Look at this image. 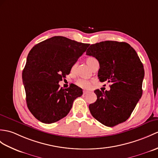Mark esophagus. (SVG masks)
<instances>
[{"instance_id": "obj_1", "label": "esophagus", "mask_w": 158, "mask_h": 158, "mask_svg": "<svg viewBox=\"0 0 158 158\" xmlns=\"http://www.w3.org/2000/svg\"><path fill=\"white\" fill-rule=\"evenodd\" d=\"M89 91H87V90H84V91H83V94H84V95L87 94H89Z\"/></svg>"}]
</instances>
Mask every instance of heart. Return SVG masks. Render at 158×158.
I'll use <instances>...</instances> for the list:
<instances>
[{
  "mask_svg": "<svg viewBox=\"0 0 158 158\" xmlns=\"http://www.w3.org/2000/svg\"><path fill=\"white\" fill-rule=\"evenodd\" d=\"M85 62H86L87 64L89 66V67L91 69H92L94 67L95 64H96V62H98V60L94 57H88V58H86ZM77 64L75 63L72 66V68H71V72L72 73L75 72L76 67H77ZM76 85H77L78 86H79L81 87H83V88H88V87H89L91 83H90L89 81H86V80L78 79L76 81Z\"/></svg>",
  "mask_w": 158,
  "mask_h": 158,
  "instance_id": "1",
  "label": "heart"
}]
</instances>
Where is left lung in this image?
<instances>
[{"mask_svg":"<svg viewBox=\"0 0 158 158\" xmlns=\"http://www.w3.org/2000/svg\"><path fill=\"white\" fill-rule=\"evenodd\" d=\"M86 54L98 60L100 81L112 83L109 91H94L97 100L89 106L91 115L107 127L125 122L143 94L145 72L136 51L126 42L104 41L91 44Z\"/></svg>","mask_w":158,"mask_h":158,"instance_id":"1","label":"left lung"}]
</instances>
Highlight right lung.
<instances>
[{
	"instance_id": "1",
	"label": "right lung",
	"mask_w": 158,
	"mask_h": 158,
	"mask_svg": "<svg viewBox=\"0 0 158 158\" xmlns=\"http://www.w3.org/2000/svg\"><path fill=\"white\" fill-rule=\"evenodd\" d=\"M89 46L63 36H54L33 47L22 73L28 109L40 122L50 124L67 116L81 88L67 89L58 82L66 77L72 66Z\"/></svg>"
}]
</instances>
